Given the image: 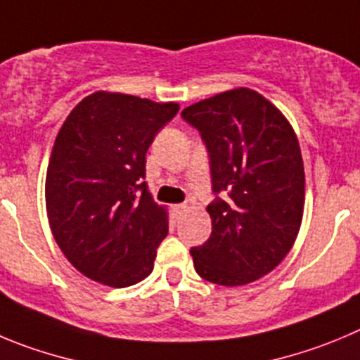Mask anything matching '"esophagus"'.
<instances>
[{"mask_svg":"<svg viewBox=\"0 0 360 360\" xmlns=\"http://www.w3.org/2000/svg\"><path fill=\"white\" fill-rule=\"evenodd\" d=\"M186 204H177V206H174V210L177 211V213H183V211H186Z\"/></svg>","mask_w":360,"mask_h":360,"instance_id":"34e87169","label":"esophagus"}]
</instances>
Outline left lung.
Here are the masks:
<instances>
[{
    "label": "left lung",
    "instance_id": "left-lung-1",
    "mask_svg": "<svg viewBox=\"0 0 360 360\" xmlns=\"http://www.w3.org/2000/svg\"><path fill=\"white\" fill-rule=\"evenodd\" d=\"M183 119L210 150L211 236L191 248L193 266L220 286H245L270 274L293 248L305 204L297 133L271 101L247 86L190 104Z\"/></svg>",
    "mask_w": 360,
    "mask_h": 360
}]
</instances>
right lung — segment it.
<instances>
[{
  "label": "right lung",
  "instance_id": "1",
  "mask_svg": "<svg viewBox=\"0 0 360 360\" xmlns=\"http://www.w3.org/2000/svg\"><path fill=\"white\" fill-rule=\"evenodd\" d=\"M179 104L97 90L79 101L55 139L46 172L53 238L79 274L127 288L153 271L169 210L147 190L146 153Z\"/></svg>",
  "mask_w": 360,
  "mask_h": 360
}]
</instances>
